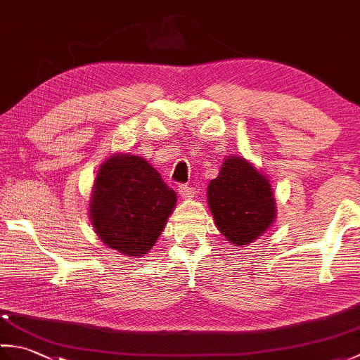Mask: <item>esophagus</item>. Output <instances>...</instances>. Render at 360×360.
I'll return each instance as SVG.
<instances>
[{"mask_svg": "<svg viewBox=\"0 0 360 360\" xmlns=\"http://www.w3.org/2000/svg\"><path fill=\"white\" fill-rule=\"evenodd\" d=\"M178 192H179L181 198H184V200H192V198L195 196V190L192 187L184 186V184L178 187Z\"/></svg>", "mask_w": 360, "mask_h": 360, "instance_id": "obj_1", "label": "esophagus"}]
</instances>
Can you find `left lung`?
<instances>
[{"mask_svg":"<svg viewBox=\"0 0 360 360\" xmlns=\"http://www.w3.org/2000/svg\"><path fill=\"white\" fill-rule=\"evenodd\" d=\"M209 209L218 231L235 246H248L271 227L275 200L271 181L241 156H227L209 182Z\"/></svg>","mask_w":360,"mask_h":360,"instance_id":"obj_1","label":"left lung"}]
</instances>
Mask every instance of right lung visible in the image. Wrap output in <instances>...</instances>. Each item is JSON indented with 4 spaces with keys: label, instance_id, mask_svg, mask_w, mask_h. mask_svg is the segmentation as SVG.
<instances>
[{
    "label": "right lung",
    "instance_id": "1",
    "mask_svg": "<svg viewBox=\"0 0 360 360\" xmlns=\"http://www.w3.org/2000/svg\"><path fill=\"white\" fill-rule=\"evenodd\" d=\"M174 205V190L148 160L131 153H112L94 179L89 219L103 244L137 258L155 246Z\"/></svg>",
    "mask_w": 360,
    "mask_h": 360
}]
</instances>
